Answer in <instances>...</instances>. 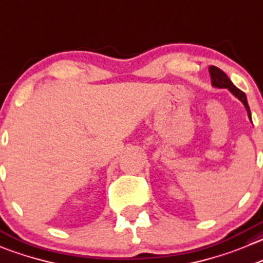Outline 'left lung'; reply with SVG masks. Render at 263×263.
<instances>
[{
  "instance_id": "obj_1",
  "label": "left lung",
  "mask_w": 263,
  "mask_h": 263,
  "mask_svg": "<svg viewBox=\"0 0 263 263\" xmlns=\"http://www.w3.org/2000/svg\"><path fill=\"white\" fill-rule=\"evenodd\" d=\"M210 74H211V78H212V85L215 86V87L229 88V90H230L231 92H233L234 95H235L236 98H238L239 100L244 104V106H246V109H247V113H248L249 119L252 121L251 110H249V105H248V101H247L246 93H244L241 90H239L236 86H234V83L231 82L230 78H229L228 76L225 74V72H223V70H221L220 68L215 67V65H211Z\"/></svg>"
}]
</instances>
